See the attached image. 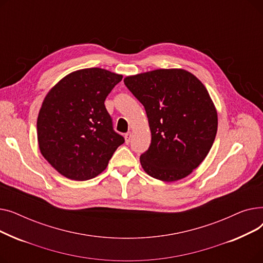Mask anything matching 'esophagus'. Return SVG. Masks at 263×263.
Segmentation results:
<instances>
[{
  "instance_id": "obj_1",
  "label": "esophagus",
  "mask_w": 263,
  "mask_h": 263,
  "mask_svg": "<svg viewBox=\"0 0 263 263\" xmlns=\"http://www.w3.org/2000/svg\"><path fill=\"white\" fill-rule=\"evenodd\" d=\"M131 136H132V133L131 132H128L126 133V135H124V141H126V144H130V141H131Z\"/></svg>"
}]
</instances>
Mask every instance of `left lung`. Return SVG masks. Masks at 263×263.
<instances>
[{"instance_id": "8db88e82", "label": "left lung", "mask_w": 263, "mask_h": 263, "mask_svg": "<svg viewBox=\"0 0 263 263\" xmlns=\"http://www.w3.org/2000/svg\"><path fill=\"white\" fill-rule=\"evenodd\" d=\"M145 107L151 144L144 171L164 182L187 177L208 156L217 131V110L202 83L181 68L156 69L123 79Z\"/></svg>"}]
</instances>
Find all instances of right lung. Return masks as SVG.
<instances>
[{
    "label": "right lung",
    "instance_id": "obj_1",
    "mask_svg": "<svg viewBox=\"0 0 263 263\" xmlns=\"http://www.w3.org/2000/svg\"><path fill=\"white\" fill-rule=\"evenodd\" d=\"M121 80L106 69H80L46 95L37 118V141L41 155L62 176L77 181L97 177L123 144L104 105Z\"/></svg>",
    "mask_w": 263,
    "mask_h": 263
}]
</instances>
